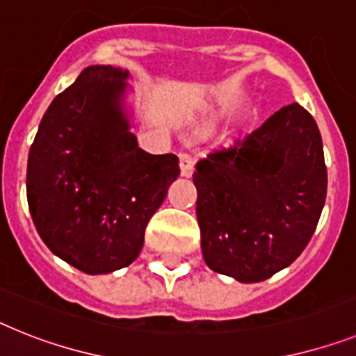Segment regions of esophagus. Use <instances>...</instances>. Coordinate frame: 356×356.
<instances>
[{
  "mask_svg": "<svg viewBox=\"0 0 356 356\" xmlns=\"http://www.w3.org/2000/svg\"><path fill=\"white\" fill-rule=\"evenodd\" d=\"M179 166H181V175H183V177H192V173H193L192 155H188V154L179 155Z\"/></svg>",
  "mask_w": 356,
  "mask_h": 356,
  "instance_id": "1",
  "label": "esophagus"
}]
</instances>
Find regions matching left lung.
Wrapping results in <instances>:
<instances>
[{"instance_id": "obj_1", "label": "left lung", "mask_w": 356, "mask_h": 356, "mask_svg": "<svg viewBox=\"0 0 356 356\" xmlns=\"http://www.w3.org/2000/svg\"><path fill=\"white\" fill-rule=\"evenodd\" d=\"M197 220L208 268L261 282L288 268L315 232L327 190L312 113L288 104L243 141L195 166Z\"/></svg>"}]
</instances>
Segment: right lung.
<instances>
[{
  "label": "right lung",
  "mask_w": 356,
  "mask_h": 356,
  "mask_svg": "<svg viewBox=\"0 0 356 356\" xmlns=\"http://www.w3.org/2000/svg\"><path fill=\"white\" fill-rule=\"evenodd\" d=\"M130 72L92 65L50 103L29 152L26 199L54 255L88 275L127 268L179 177L177 155L139 148Z\"/></svg>",
  "instance_id": "add662e5"
}]
</instances>
